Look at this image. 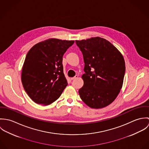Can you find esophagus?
<instances>
[{
    "instance_id": "obj_1",
    "label": "esophagus",
    "mask_w": 149,
    "mask_h": 149,
    "mask_svg": "<svg viewBox=\"0 0 149 149\" xmlns=\"http://www.w3.org/2000/svg\"><path fill=\"white\" fill-rule=\"evenodd\" d=\"M78 77H79V76L78 75H76L74 77H72V78H70V79L72 80H74V79H77V78H78Z\"/></svg>"
}]
</instances>
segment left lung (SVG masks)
<instances>
[{"instance_id": "8db88e82", "label": "left lung", "mask_w": 149, "mask_h": 149, "mask_svg": "<svg viewBox=\"0 0 149 149\" xmlns=\"http://www.w3.org/2000/svg\"><path fill=\"white\" fill-rule=\"evenodd\" d=\"M76 43L85 64L81 77L84 85L79 91L81 100L92 108L109 105L123 83L126 67L122 54L111 43L99 37Z\"/></svg>"}]
</instances>
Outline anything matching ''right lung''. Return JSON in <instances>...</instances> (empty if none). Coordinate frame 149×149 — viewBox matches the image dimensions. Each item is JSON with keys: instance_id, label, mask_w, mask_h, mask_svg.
I'll return each mask as SVG.
<instances>
[{"instance_id": "right-lung-1", "label": "right lung", "mask_w": 149, "mask_h": 149, "mask_svg": "<svg viewBox=\"0 0 149 149\" xmlns=\"http://www.w3.org/2000/svg\"><path fill=\"white\" fill-rule=\"evenodd\" d=\"M74 41L50 38L28 52L22 67V83L36 103L47 106L58 99L68 85L63 57Z\"/></svg>"}]
</instances>
